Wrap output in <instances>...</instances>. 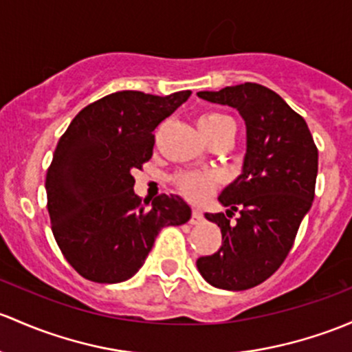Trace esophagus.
I'll list each match as a JSON object with an SVG mask.
<instances>
[{"label":"esophagus","mask_w":352,"mask_h":352,"mask_svg":"<svg viewBox=\"0 0 352 352\" xmlns=\"http://www.w3.org/2000/svg\"><path fill=\"white\" fill-rule=\"evenodd\" d=\"M202 221H204V216H202L201 210H199V209H194V210H192L190 224H201Z\"/></svg>","instance_id":"obj_1"}]
</instances>
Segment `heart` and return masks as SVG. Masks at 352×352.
Masks as SVG:
<instances>
[{
	"label": "heart",
	"instance_id": "b5f03b06",
	"mask_svg": "<svg viewBox=\"0 0 352 352\" xmlns=\"http://www.w3.org/2000/svg\"><path fill=\"white\" fill-rule=\"evenodd\" d=\"M232 123L231 118L224 116V114L219 113H209L204 114V116L199 118L197 121V126L201 129L202 136L210 135L212 131L219 129L224 124ZM177 186H179L180 190L187 195L188 199L192 201H201L204 199L207 194H210L216 184L219 182V177L216 173H199V172H186V173H180L179 177L175 179Z\"/></svg>",
	"mask_w": 352,
	"mask_h": 352
}]
</instances>
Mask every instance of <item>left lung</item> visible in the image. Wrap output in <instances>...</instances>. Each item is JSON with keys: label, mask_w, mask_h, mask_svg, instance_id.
<instances>
[{"label": "left lung", "mask_w": 352, "mask_h": 352, "mask_svg": "<svg viewBox=\"0 0 352 352\" xmlns=\"http://www.w3.org/2000/svg\"><path fill=\"white\" fill-rule=\"evenodd\" d=\"M197 96L231 106L246 126L241 173L219 194L226 214L206 212L223 244L197 260L202 278L223 290H248L273 275L287 258L312 207L319 153L309 126L272 89L244 82ZM240 210L236 223L228 217Z\"/></svg>", "instance_id": "obj_1"}]
</instances>
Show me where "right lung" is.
<instances>
[{
    "label": "right lung",
    "mask_w": 352,
    "mask_h": 352,
    "mask_svg": "<svg viewBox=\"0 0 352 352\" xmlns=\"http://www.w3.org/2000/svg\"><path fill=\"white\" fill-rule=\"evenodd\" d=\"M190 94L113 92L86 106L58 140L47 172V209L62 254L84 278L126 282L162 229L190 219L179 195L142 202L133 190V170L153 153L151 131Z\"/></svg>",
    "instance_id": "add662e5"
}]
</instances>
